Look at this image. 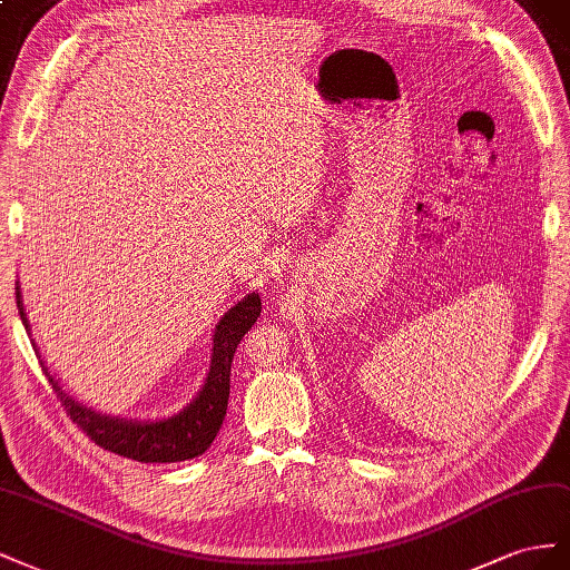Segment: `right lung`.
Wrapping results in <instances>:
<instances>
[{
  "label": "right lung",
  "instance_id": "add662e5",
  "mask_svg": "<svg viewBox=\"0 0 570 570\" xmlns=\"http://www.w3.org/2000/svg\"><path fill=\"white\" fill-rule=\"evenodd\" d=\"M16 305H19L21 322L30 336V322L23 311L19 284H16ZM259 307H263V303H259V296L253 291V294L243 296V301H238L222 315L213 334V357H209L205 384L186 409H181L171 417L126 420L97 413L95 409H88V405L73 399L67 389L59 384V380L50 375L45 361H40V365L59 401L63 403V409H67L71 420L76 425H80V430H83L97 446L140 463L188 461L195 456H203L215 442V436L222 428V420L226 415V403H229L234 353L240 344L243 334L257 322ZM32 348L40 355L36 341H32Z\"/></svg>",
  "mask_w": 570,
  "mask_h": 570
}]
</instances>
